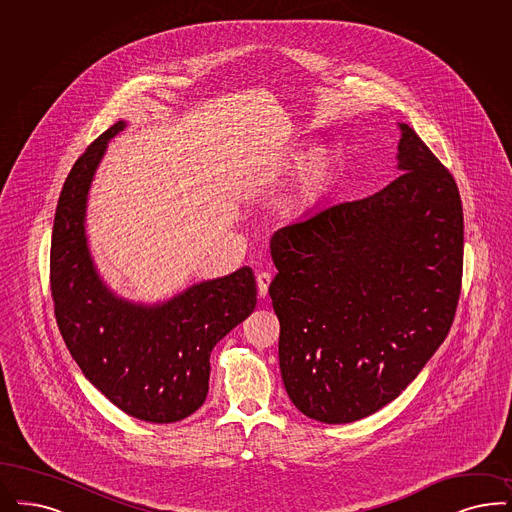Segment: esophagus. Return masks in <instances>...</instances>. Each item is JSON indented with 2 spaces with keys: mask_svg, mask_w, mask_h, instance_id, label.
<instances>
[{
  "mask_svg": "<svg viewBox=\"0 0 512 512\" xmlns=\"http://www.w3.org/2000/svg\"><path fill=\"white\" fill-rule=\"evenodd\" d=\"M256 283H258V294H260L262 298H265V296H267V292H269V284H271V273H267V271L258 273Z\"/></svg>",
  "mask_w": 512,
  "mask_h": 512,
  "instance_id": "1",
  "label": "esophagus"
}]
</instances>
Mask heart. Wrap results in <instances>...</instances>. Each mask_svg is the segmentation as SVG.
Returning <instances> with one entry per match:
<instances>
[{
	"mask_svg": "<svg viewBox=\"0 0 512 512\" xmlns=\"http://www.w3.org/2000/svg\"><path fill=\"white\" fill-rule=\"evenodd\" d=\"M288 159H296V155H288ZM330 172V153L326 148H315L305 155L302 167L298 172V180L292 193V205L296 209H305L311 205L319 191L322 190Z\"/></svg>",
	"mask_w": 512,
	"mask_h": 512,
	"instance_id": "heart-1",
	"label": "heart"
}]
</instances>
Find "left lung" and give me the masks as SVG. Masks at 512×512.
Returning <instances> with one entry per match:
<instances>
[{"label":"left lung","mask_w":512,"mask_h":512,"mask_svg":"<svg viewBox=\"0 0 512 512\" xmlns=\"http://www.w3.org/2000/svg\"><path fill=\"white\" fill-rule=\"evenodd\" d=\"M397 178L275 231L269 286L294 406L351 423L389 404L446 340L463 277L454 176L400 123Z\"/></svg>","instance_id":"obj_1"}]
</instances>
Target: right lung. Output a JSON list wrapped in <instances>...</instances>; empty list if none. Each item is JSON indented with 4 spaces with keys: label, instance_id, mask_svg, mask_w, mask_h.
Segmentation results:
<instances>
[{
    "label": "right lung",
    "instance_id": "obj_1",
    "mask_svg": "<svg viewBox=\"0 0 512 512\" xmlns=\"http://www.w3.org/2000/svg\"><path fill=\"white\" fill-rule=\"evenodd\" d=\"M117 121L85 150L60 191L51 241V296L64 343L96 389L125 414L174 423L201 408L209 393L210 353L256 307L250 267L161 305L115 298L89 256L85 207Z\"/></svg>",
    "mask_w": 512,
    "mask_h": 512
}]
</instances>
